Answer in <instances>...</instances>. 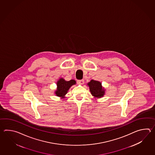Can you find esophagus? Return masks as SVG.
Masks as SVG:
<instances>
[{
  "label": "esophagus",
  "mask_w": 155,
  "mask_h": 155,
  "mask_svg": "<svg viewBox=\"0 0 155 155\" xmlns=\"http://www.w3.org/2000/svg\"><path fill=\"white\" fill-rule=\"evenodd\" d=\"M77 82H78L79 84L82 85V84H84V80H78L77 81Z\"/></svg>",
  "instance_id": "34e87169"
}]
</instances>
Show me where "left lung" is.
I'll return each instance as SVG.
<instances>
[{
    "mask_svg": "<svg viewBox=\"0 0 155 155\" xmlns=\"http://www.w3.org/2000/svg\"><path fill=\"white\" fill-rule=\"evenodd\" d=\"M87 85L89 86L91 94L95 98H100L104 95L105 90L102 87L101 83L100 81L91 80L87 84Z\"/></svg>",
    "mask_w": 155,
    "mask_h": 155,
    "instance_id": "left-lung-1",
    "label": "left lung"
}]
</instances>
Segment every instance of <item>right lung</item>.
Here are the masks:
<instances>
[{
    "label": "right lung",
    "instance_id": "1",
    "mask_svg": "<svg viewBox=\"0 0 155 155\" xmlns=\"http://www.w3.org/2000/svg\"><path fill=\"white\" fill-rule=\"evenodd\" d=\"M56 84L57 89L55 91V94L57 96L61 97L63 99L65 97V95L67 94L70 87L73 85L76 84V81L74 80L65 81L63 78H60Z\"/></svg>",
    "mask_w": 155,
    "mask_h": 155
}]
</instances>
